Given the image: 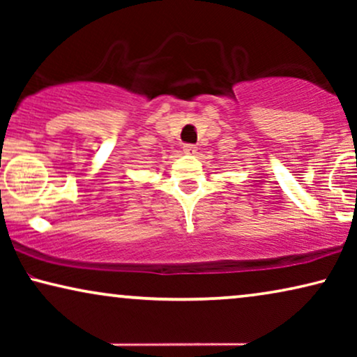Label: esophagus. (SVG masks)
I'll list each match as a JSON object with an SVG mask.
<instances>
[{
	"mask_svg": "<svg viewBox=\"0 0 357 357\" xmlns=\"http://www.w3.org/2000/svg\"><path fill=\"white\" fill-rule=\"evenodd\" d=\"M183 153L185 154H195V153H197V146H195V144H183Z\"/></svg>",
	"mask_w": 357,
	"mask_h": 357,
	"instance_id": "esophagus-1",
	"label": "esophagus"
}]
</instances>
